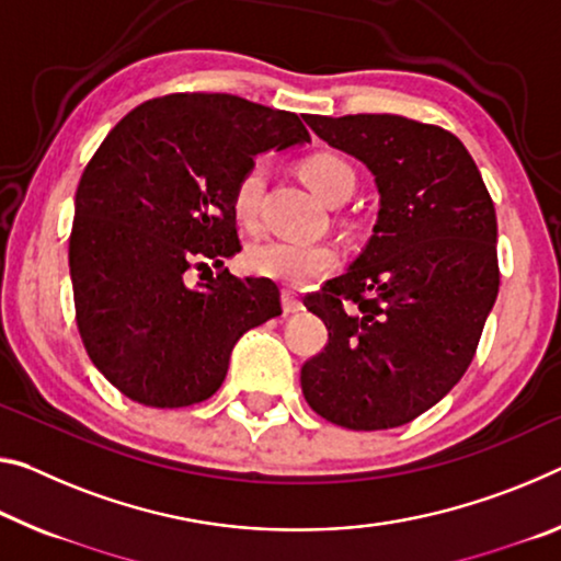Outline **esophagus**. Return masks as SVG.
Segmentation results:
<instances>
[{
  "instance_id": "esophagus-1",
  "label": "esophagus",
  "mask_w": 561,
  "mask_h": 561,
  "mask_svg": "<svg viewBox=\"0 0 561 561\" xmlns=\"http://www.w3.org/2000/svg\"><path fill=\"white\" fill-rule=\"evenodd\" d=\"M282 309H284V314L301 312V301L297 297V291H291V289L282 291Z\"/></svg>"
}]
</instances>
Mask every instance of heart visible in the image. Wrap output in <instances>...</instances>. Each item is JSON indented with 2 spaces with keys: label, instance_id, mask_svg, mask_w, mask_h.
Returning <instances> with one entry per match:
<instances>
[{
  "label": "heart",
  "instance_id": "obj_1",
  "mask_svg": "<svg viewBox=\"0 0 561 561\" xmlns=\"http://www.w3.org/2000/svg\"><path fill=\"white\" fill-rule=\"evenodd\" d=\"M299 176L319 199L329 202L344 186H354V169L342 157L319 152L299 164ZM264 190V169L252 167L242 174L232 194V211L242 227H254L260 217V199ZM340 254L324 242H289V239H266L247 252V270L256 277L307 287V284L332 272Z\"/></svg>",
  "mask_w": 561,
  "mask_h": 561
}]
</instances>
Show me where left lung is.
Masks as SVG:
<instances>
[{
    "label": "left lung",
    "instance_id": "8db88e82",
    "mask_svg": "<svg viewBox=\"0 0 561 561\" xmlns=\"http://www.w3.org/2000/svg\"><path fill=\"white\" fill-rule=\"evenodd\" d=\"M305 122L369 169L379 211L350 270L305 299L329 342L301 367V392L327 422L392 430L437 404L474 357L500 291L494 204L442 127L399 114Z\"/></svg>",
    "mask_w": 561,
    "mask_h": 561
}]
</instances>
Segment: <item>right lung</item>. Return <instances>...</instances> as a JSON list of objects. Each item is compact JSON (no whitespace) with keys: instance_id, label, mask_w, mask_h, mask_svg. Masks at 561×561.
Returning <instances> with one entry per match:
<instances>
[{"instance_id":"add662e5","label":"right lung","mask_w":561,"mask_h":561,"mask_svg":"<svg viewBox=\"0 0 561 561\" xmlns=\"http://www.w3.org/2000/svg\"><path fill=\"white\" fill-rule=\"evenodd\" d=\"M307 141L295 112L232 94L162 96L106 135L77 186L69 272L89 359L122 394L204 402L239 336L282 314L272 279L225 270L242 252L232 194L256 154ZM204 259L220 274L190 285Z\"/></svg>"}]
</instances>
